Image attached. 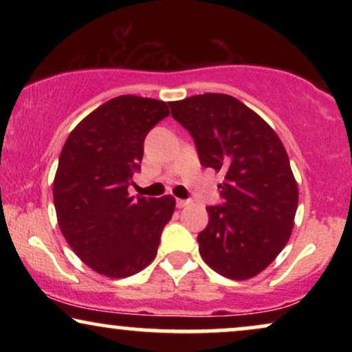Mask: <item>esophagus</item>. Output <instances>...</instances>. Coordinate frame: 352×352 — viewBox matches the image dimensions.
<instances>
[{
	"label": "esophagus",
	"instance_id": "obj_1",
	"mask_svg": "<svg viewBox=\"0 0 352 352\" xmlns=\"http://www.w3.org/2000/svg\"><path fill=\"white\" fill-rule=\"evenodd\" d=\"M189 205V200H182V199H176V206L177 208H184V206Z\"/></svg>",
	"mask_w": 352,
	"mask_h": 352
}]
</instances>
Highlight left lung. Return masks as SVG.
<instances>
[{
	"instance_id": "1",
	"label": "left lung",
	"mask_w": 352,
	"mask_h": 352,
	"mask_svg": "<svg viewBox=\"0 0 352 352\" xmlns=\"http://www.w3.org/2000/svg\"><path fill=\"white\" fill-rule=\"evenodd\" d=\"M194 138L200 163L223 173L224 204L208 206L199 234L204 261L245 280L263 272L285 247L298 208V184L277 133L239 99L206 93L170 102Z\"/></svg>"
}]
</instances>
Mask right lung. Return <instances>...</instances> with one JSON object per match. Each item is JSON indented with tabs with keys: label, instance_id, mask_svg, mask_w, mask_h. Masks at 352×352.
<instances>
[{
	"label": "right lung",
	"instance_id": "add662e5",
	"mask_svg": "<svg viewBox=\"0 0 352 352\" xmlns=\"http://www.w3.org/2000/svg\"><path fill=\"white\" fill-rule=\"evenodd\" d=\"M168 115L163 100L118 96L81 120L62 147L52 182L57 223L76 256L100 276L129 277L157 256L175 197L136 200L128 187L141 170L144 139Z\"/></svg>",
	"mask_w": 352,
	"mask_h": 352
}]
</instances>
